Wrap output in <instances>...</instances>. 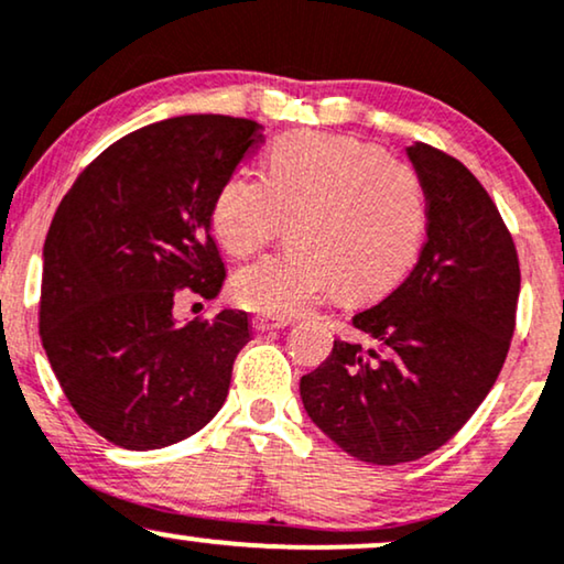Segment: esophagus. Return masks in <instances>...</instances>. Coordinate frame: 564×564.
Returning a JSON list of instances; mask_svg holds the SVG:
<instances>
[{
	"mask_svg": "<svg viewBox=\"0 0 564 564\" xmlns=\"http://www.w3.org/2000/svg\"><path fill=\"white\" fill-rule=\"evenodd\" d=\"M252 327L258 329V333H273V329L289 327V322L286 319H275V317H265V314H258V317H252Z\"/></svg>",
	"mask_w": 564,
	"mask_h": 564,
	"instance_id": "1",
	"label": "esophagus"
}]
</instances>
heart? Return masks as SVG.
<instances>
[{"label": "heart", "instance_id": "heart-1", "mask_svg": "<svg viewBox=\"0 0 564 564\" xmlns=\"http://www.w3.org/2000/svg\"><path fill=\"white\" fill-rule=\"evenodd\" d=\"M286 224L294 250L231 278L239 306L299 317L335 286L348 302H371L400 286L423 250V180L366 141L291 133L268 152L265 177L235 172L212 208L214 235L235 258L262 250Z\"/></svg>", "mask_w": 564, "mask_h": 564}]
</instances>
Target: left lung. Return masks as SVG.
<instances>
[{"mask_svg":"<svg viewBox=\"0 0 564 564\" xmlns=\"http://www.w3.org/2000/svg\"><path fill=\"white\" fill-rule=\"evenodd\" d=\"M427 198V242L412 273L302 377L312 423L360 462H415L446 444L506 364L521 291L518 254L479 180L427 144L408 147Z\"/></svg>","mask_w":564,"mask_h":564,"instance_id":"8db88e82","label":"left lung"}]
</instances>
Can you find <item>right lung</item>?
Masks as SVG:
<instances>
[{
  "label": "right lung",
  "mask_w": 564,
  "mask_h": 564,
  "mask_svg": "<svg viewBox=\"0 0 564 564\" xmlns=\"http://www.w3.org/2000/svg\"><path fill=\"white\" fill-rule=\"evenodd\" d=\"M260 123L180 116L105 149L64 195L43 245L41 340L66 400L110 444L164 448L198 433L250 343L247 312L177 322L180 289L221 291L212 208Z\"/></svg>",
  "instance_id": "add662e5"
}]
</instances>
